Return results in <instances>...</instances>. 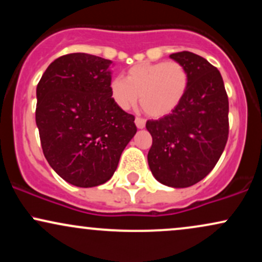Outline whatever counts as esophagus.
Listing matches in <instances>:
<instances>
[{
	"mask_svg": "<svg viewBox=\"0 0 262 262\" xmlns=\"http://www.w3.org/2000/svg\"><path fill=\"white\" fill-rule=\"evenodd\" d=\"M135 125H137V128L143 129L144 127H145V119L137 117V118H135Z\"/></svg>",
	"mask_w": 262,
	"mask_h": 262,
	"instance_id": "34e87169",
	"label": "esophagus"
}]
</instances>
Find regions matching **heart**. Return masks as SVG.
I'll return each mask as SVG.
<instances>
[{"label": "heart", "mask_w": 262, "mask_h": 262, "mask_svg": "<svg viewBox=\"0 0 262 262\" xmlns=\"http://www.w3.org/2000/svg\"><path fill=\"white\" fill-rule=\"evenodd\" d=\"M187 69L177 61L141 62L114 77L110 83L111 98L117 107L128 111L137 103L151 117H164L181 103L188 89Z\"/></svg>", "instance_id": "obj_1"}]
</instances>
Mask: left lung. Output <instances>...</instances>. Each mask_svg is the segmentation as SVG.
I'll list each match as a JSON object with an SVG mask.
<instances>
[{"instance_id": "left-lung-1", "label": "left lung", "mask_w": 262, "mask_h": 262, "mask_svg": "<svg viewBox=\"0 0 262 262\" xmlns=\"http://www.w3.org/2000/svg\"><path fill=\"white\" fill-rule=\"evenodd\" d=\"M170 58L187 69L188 89L170 114L146 122L152 137L148 162L162 185L185 188L203 180L221 158L229 134V102L221 73L206 59L191 52Z\"/></svg>"}]
</instances>
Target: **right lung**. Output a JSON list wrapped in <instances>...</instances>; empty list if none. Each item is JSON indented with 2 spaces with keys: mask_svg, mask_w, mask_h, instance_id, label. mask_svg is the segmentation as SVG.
Returning a JSON list of instances; mask_svg holds the SVG:
<instances>
[{
  "mask_svg": "<svg viewBox=\"0 0 262 262\" xmlns=\"http://www.w3.org/2000/svg\"><path fill=\"white\" fill-rule=\"evenodd\" d=\"M111 60L74 53L48 66L37 86L35 122L52 169L77 187L107 182L137 133L134 116L111 98Z\"/></svg>",
  "mask_w": 262,
  "mask_h": 262,
  "instance_id": "add662e5",
  "label": "right lung"
}]
</instances>
